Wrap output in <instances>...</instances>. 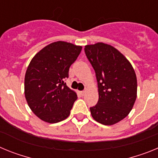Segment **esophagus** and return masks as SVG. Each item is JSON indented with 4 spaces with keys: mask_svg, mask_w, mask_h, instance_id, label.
Masks as SVG:
<instances>
[{
    "mask_svg": "<svg viewBox=\"0 0 158 158\" xmlns=\"http://www.w3.org/2000/svg\"><path fill=\"white\" fill-rule=\"evenodd\" d=\"M86 91H87V89H85V90H84V91H82V92H81V94H82V95H85V94Z\"/></svg>",
    "mask_w": 158,
    "mask_h": 158,
    "instance_id": "34e87169",
    "label": "esophagus"
}]
</instances>
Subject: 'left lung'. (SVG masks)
<instances>
[{"mask_svg":"<svg viewBox=\"0 0 158 158\" xmlns=\"http://www.w3.org/2000/svg\"><path fill=\"white\" fill-rule=\"evenodd\" d=\"M96 73L99 100L90 107L92 116L104 125H113L128 115L137 97V77L131 62L111 45L97 43L85 47Z\"/></svg>","mask_w":158,"mask_h":158,"instance_id":"obj_1","label":"left lung"}]
</instances>
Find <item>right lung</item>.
Returning <instances> with one entry per match:
<instances>
[{"label": "right lung", "instance_id": "add662e5", "mask_svg": "<svg viewBox=\"0 0 158 158\" xmlns=\"http://www.w3.org/2000/svg\"><path fill=\"white\" fill-rule=\"evenodd\" d=\"M82 47L58 41L33 57L24 78V94L36 116L49 123L64 120L70 114L77 93L64 82Z\"/></svg>", "mask_w": 158, "mask_h": 158}]
</instances>
